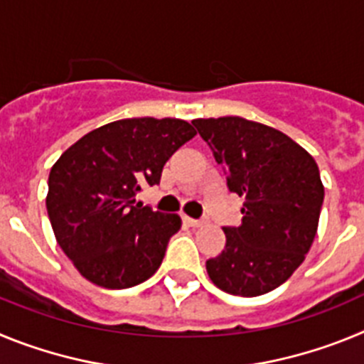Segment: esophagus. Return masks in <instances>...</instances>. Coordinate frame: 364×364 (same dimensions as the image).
<instances>
[{
    "mask_svg": "<svg viewBox=\"0 0 364 364\" xmlns=\"http://www.w3.org/2000/svg\"><path fill=\"white\" fill-rule=\"evenodd\" d=\"M184 222H186V224H188L189 228H200V226H202V220H200V218L184 217Z\"/></svg>",
    "mask_w": 364,
    "mask_h": 364,
    "instance_id": "esophagus-1",
    "label": "esophagus"
}]
</instances>
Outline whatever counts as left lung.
<instances>
[{
  "label": "left lung",
  "instance_id": "1",
  "mask_svg": "<svg viewBox=\"0 0 364 364\" xmlns=\"http://www.w3.org/2000/svg\"><path fill=\"white\" fill-rule=\"evenodd\" d=\"M231 193L244 198L242 224L224 226L226 246L205 262L217 288L257 297L302 264L317 233L324 188L319 167L290 136L240 117L193 120Z\"/></svg>",
  "mask_w": 364,
  "mask_h": 364
}]
</instances>
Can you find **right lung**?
I'll use <instances>...</instances> for the list:
<instances>
[{"label": "right lung", "mask_w": 364, "mask_h": 364, "mask_svg": "<svg viewBox=\"0 0 364 364\" xmlns=\"http://www.w3.org/2000/svg\"><path fill=\"white\" fill-rule=\"evenodd\" d=\"M195 134L178 118H124L87 133L58 159L47 213L58 244L87 281L124 290L160 268L182 220L134 204V197L160 184L164 164Z\"/></svg>", "instance_id": "1"}]
</instances>
